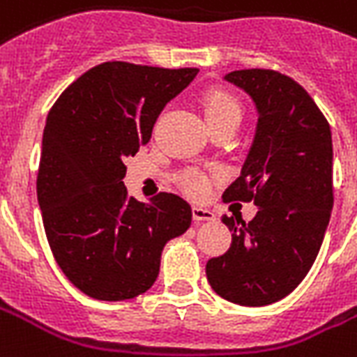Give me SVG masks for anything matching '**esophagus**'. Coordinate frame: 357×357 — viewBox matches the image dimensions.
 I'll return each instance as SVG.
<instances>
[{"label":"esophagus","mask_w":357,"mask_h":357,"mask_svg":"<svg viewBox=\"0 0 357 357\" xmlns=\"http://www.w3.org/2000/svg\"><path fill=\"white\" fill-rule=\"evenodd\" d=\"M192 219H195L197 222H204V221L211 222L215 221L217 217H215V213L211 211V209L202 208V206H195V208H192Z\"/></svg>","instance_id":"34e87169"}]
</instances>
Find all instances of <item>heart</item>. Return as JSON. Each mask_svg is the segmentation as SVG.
<instances>
[{
  "instance_id": "obj_1",
  "label": "heart",
  "mask_w": 357,
  "mask_h": 357,
  "mask_svg": "<svg viewBox=\"0 0 357 357\" xmlns=\"http://www.w3.org/2000/svg\"><path fill=\"white\" fill-rule=\"evenodd\" d=\"M202 110L209 127L221 123V121H228V119L241 118V108H239L238 100L227 91H219V89L209 91L204 97ZM181 185H183L185 192L195 198L204 197L209 190V179L200 172H187L181 178Z\"/></svg>"
}]
</instances>
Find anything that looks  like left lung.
Here are the masks:
<instances>
[{
    "label": "left lung",
    "mask_w": 357,
    "mask_h": 357,
    "mask_svg": "<svg viewBox=\"0 0 357 357\" xmlns=\"http://www.w3.org/2000/svg\"><path fill=\"white\" fill-rule=\"evenodd\" d=\"M225 80L255 102L257 130L225 202H251V222L222 217L232 245L206 264L215 292L245 307L287 298L317 260L333 208L330 123L292 78L266 69L234 70Z\"/></svg>",
    "instance_id": "obj_1"
}]
</instances>
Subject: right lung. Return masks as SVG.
Segmentation results:
<instances>
[{
  "instance_id": "right-lung-1",
  "label": "right lung",
  "mask_w": 357,
  "mask_h": 357,
  "mask_svg": "<svg viewBox=\"0 0 357 357\" xmlns=\"http://www.w3.org/2000/svg\"><path fill=\"white\" fill-rule=\"evenodd\" d=\"M198 69L106 61L73 82L46 118L37 200L46 239L65 277L100 301L153 287L160 255L190 227L183 198L129 197L125 159L149 142L153 125Z\"/></svg>"
}]
</instances>
